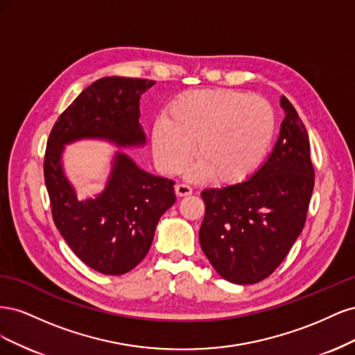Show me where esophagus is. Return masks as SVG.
<instances>
[{
  "mask_svg": "<svg viewBox=\"0 0 355 355\" xmlns=\"http://www.w3.org/2000/svg\"><path fill=\"white\" fill-rule=\"evenodd\" d=\"M175 191H176V194H178L179 197H185V196L192 194V187L188 185V184H178L176 188H175Z\"/></svg>",
  "mask_w": 355,
  "mask_h": 355,
  "instance_id": "34e87169",
  "label": "esophagus"
}]
</instances>
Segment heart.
I'll return each mask as SVG.
<instances>
[{
  "instance_id": "heart-1",
  "label": "heart",
  "mask_w": 355,
  "mask_h": 355,
  "mask_svg": "<svg viewBox=\"0 0 355 355\" xmlns=\"http://www.w3.org/2000/svg\"><path fill=\"white\" fill-rule=\"evenodd\" d=\"M275 133V112L259 96L234 90H194L171 102L167 118L153 127L159 167L178 173L191 157V178L210 175L219 184H237L259 167Z\"/></svg>"
}]
</instances>
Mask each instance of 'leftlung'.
Returning <instances> with one entry per match:
<instances>
[{"mask_svg": "<svg viewBox=\"0 0 355 355\" xmlns=\"http://www.w3.org/2000/svg\"><path fill=\"white\" fill-rule=\"evenodd\" d=\"M286 112L272 153L241 184L201 192L206 213L198 232L204 254L231 283L270 277L302 232L314 189L305 124L282 98Z\"/></svg>", "mask_w": 355, "mask_h": 355, "instance_id": "obj_1", "label": "left lung"}]
</instances>
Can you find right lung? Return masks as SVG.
<instances>
[{
    "instance_id": "add662e5",
    "label": "right lung",
    "mask_w": 355,
    "mask_h": 355,
    "mask_svg": "<svg viewBox=\"0 0 355 355\" xmlns=\"http://www.w3.org/2000/svg\"><path fill=\"white\" fill-rule=\"evenodd\" d=\"M155 81L105 77L84 89L53 125L44 155L51 216L72 252L94 271L121 275L141 262L157 223L176 201L171 179L149 175L116 154L105 191L78 201L63 176V145L81 137H105L120 146L145 144L139 124V96Z\"/></svg>"
}]
</instances>
